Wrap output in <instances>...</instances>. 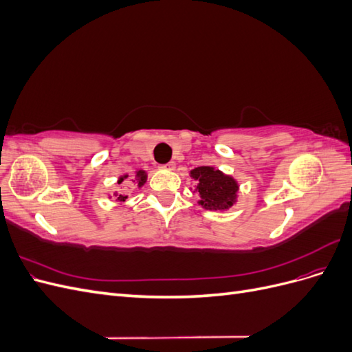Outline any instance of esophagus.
I'll use <instances>...</instances> for the list:
<instances>
[{"label":"esophagus","instance_id":"1","mask_svg":"<svg viewBox=\"0 0 352 352\" xmlns=\"http://www.w3.org/2000/svg\"><path fill=\"white\" fill-rule=\"evenodd\" d=\"M175 167H176V164L172 162V163H168V164H166V166H163V168L164 170H175Z\"/></svg>","mask_w":352,"mask_h":352}]
</instances>
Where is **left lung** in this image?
I'll return each mask as SVG.
<instances>
[{
	"instance_id": "8db88e82",
	"label": "left lung",
	"mask_w": 352,
	"mask_h": 352,
	"mask_svg": "<svg viewBox=\"0 0 352 352\" xmlns=\"http://www.w3.org/2000/svg\"><path fill=\"white\" fill-rule=\"evenodd\" d=\"M189 176L197 182L198 206L210 211H228L238 202V180L212 166H199Z\"/></svg>"
}]
</instances>
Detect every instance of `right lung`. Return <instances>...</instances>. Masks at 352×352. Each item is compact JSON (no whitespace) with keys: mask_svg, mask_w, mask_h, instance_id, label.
<instances>
[{"mask_svg":"<svg viewBox=\"0 0 352 352\" xmlns=\"http://www.w3.org/2000/svg\"><path fill=\"white\" fill-rule=\"evenodd\" d=\"M146 177H148V175H146L145 170H136L135 176L132 177V182L138 186V189H141V188L145 185V182H146ZM127 179H129V175L124 173V175L119 176V180H117V184L122 185V184L124 182V180H127ZM109 197L111 198V195H109ZM113 197H116V201H119L120 206H122V204H124V201L127 199V197H129V195H124V194H122V192H114Z\"/></svg>","mask_w":352,"mask_h":352,"instance_id":"add662e5","label":"right lung"}]
</instances>
